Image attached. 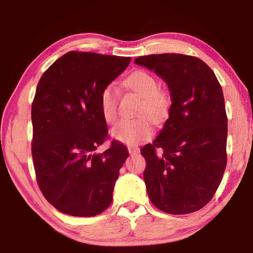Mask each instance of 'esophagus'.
<instances>
[{
    "label": "esophagus",
    "instance_id": "esophagus-1",
    "mask_svg": "<svg viewBox=\"0 0 253 253\" xmlns=\"http://www.w3.org/2000/svg\"><path fill=\"white\" fill-rule=\"evenodd\" d=\"M128 152H129L130 155H135L139 152V148L138 147H128Z\"/></svg>",
    "mask_w": 253,
    "mask_h": 253
}]
</instances>
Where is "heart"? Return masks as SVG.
<instances>
[{
	"instance_id": "heart-1",
	"label": "heart",
	"mask_w": 253,
	"mask_h": 253,
	"mask_svg": "<svg viewBox=\"0 0 253 253\" xmlns=\"http://www.w3.org/2000/svg\"><path fill=\"white\" fill-rule=\"evenodd\" d=\"M125 87L142 97L137 114L144 115L136 119H124L115 125L111 135L118 142L127 145H136L147 140L153 135V123L161 124L168 117L172 97L168 89L158 87L156 77L146 70H137L127 77L124 81ZM100 110L105 121L114 124L118 117L119 96L116 88L108 84L102 89L99 97Z\"/></svg>"
}]
</instances>
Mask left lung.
<instances>
[{"label": "left lung", "mask_w": 253, "mask_h": 253, "mask_svg": "<svg viewBox=\"0 0 253 253\" xmlns=\"http://www.w3.org/2000/svg\"><path fill=\"white\" fill-rule=\"evenodd\" d=\"M134 62L161 76L172 97L160 135L140 151L149 200L169 214L199 211L215 194L226 166L228 117L221 84L193 55L149 54Z\"/></svg>", "instance_id": "left-lung-1"}]
</instances>
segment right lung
Listing matches in <instances>:
<instances>
[{
  "label": "right lung",
  "mask_w": 253,
  "mask_h": 253,
  "mask_svg": "<svg viewBox=\"0 0 253 253\" xmlns=\"http://www.w3.org/2000/svg\"><path fill=\"white\" fill-rule=\"evenodd\" d=\"M131 58L70 51L42 75L32 102V158L37 183L50 204L72 216H95L113 201L115 182L128 157L108 138L99 97Z\"/></svg>",
  "instance_id": "1"
}]
</instances>
